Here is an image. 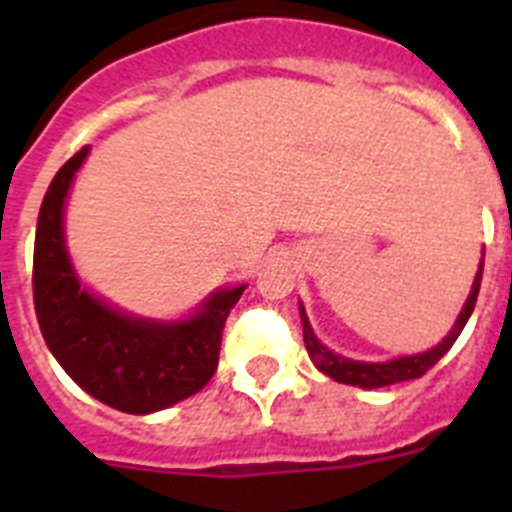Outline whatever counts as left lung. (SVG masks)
Wrapping results in <instances>:
<instances>
[{
    "instance_id": "obj_1",
    "label": "left lung",
    "mask_w": 512,
    "mask_h": 512,
    "mask_svg": "<svg viewBox=\"0 0 512 512\" xmlns=\"http://www.w3.org/2000/svg\"><path fill=\"white\" fill-rule=\"evenodd\" d=\"M482 266H485V259L479 261V271L477 277H474L472 292L467 297V305L464 310L459 312V318H456L454 328L436 348L431 351H425V354H415V356H402V359L395 361H384V364H366V361H351L343 359V356L333 354L330 348H325L323 343L315 338L310 328V320H307L305 310L300 307V318H302V333H305V346L307 354H310L312 364L318 366L320 372L328 374L330 379H336L341 384H354V387H364V390H377V387H387V384H397V382H408V379H418L423 377L431 366H436L438 361L443 359V354L454 346V341L459 338V333L467 325L469 315H472L474 305H477V295H479V284H482Z\"/></svg>"
}]
</instances>
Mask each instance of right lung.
Returning <instances> with one entry per match:
<instances>
[{
  "instance_id": "1",
  "label": "right lung",
  "mask_w": 512,
  "mask_h": 512,
  "mask_svg": "<svg viewBox=\"0 0 512 512\" xmlns=\"http://www.w3.org/2000/svg\"><path fill=\"white\" fill-rule=\"evenodd\" d=\"M89 146L66 161L45 192L35 230L33 300L40 333L63 372L94 400L146 415L187 400L210 382L230 307L243 289H217L200 312L156 323L104 305L81 287L63 243V202Z\"/></svg>"
}]
</instances>
